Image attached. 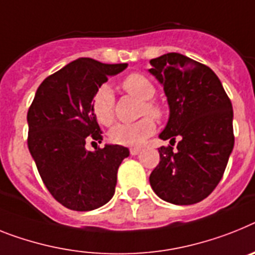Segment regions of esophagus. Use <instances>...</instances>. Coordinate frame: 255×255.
I'll return each instance as SVG.
<instances>
[{"label": "esophagus", "instance_id": "34e87169", "mask_svg": "<svg viewBox=\"0 0 255 255\" xmlns=\"http://www.w3.org/2000/svg\"><path fill=\"white\" fill-rule=\"evenodd\" d=\"M140 151H141L140 147H132L131 150H129V153H131V155H137Z\"/></svg>", "mask_w": 255, "mask_h": 255}]
</instances>
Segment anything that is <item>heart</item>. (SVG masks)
I'll use <instances>...</instances> for the list:
<instances>
[{"instance_id": "1", "label": "heart", "mask_w": 255, "mask_h": 255, "mask_svg": "<svg viewBox=\"0 0 255 255\" xmlns=\"http://www.w3.org/2000/svg\"><path fill=\"white\" fill-rule=\"evenodd\" d=\"M122 88L128 95L141 101L138 114L150 117L141 118L133 123L117 124L109 132V138L117 145L138 146L155 131V123L151 117L160 119L164 114L163 108L153 100L155 96V87L144 75L138 72L129 74L122 81ZM114 106L115 100L113 92L108 85H102L96 92L92 102V110L98 123H101L102 126H110L114 122Z\"/></svg>"}]
</instances>
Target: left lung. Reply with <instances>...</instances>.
<instances>
[{
  "instance_id": "8db88e82",
  "label": "left lung",
  "mask_w": 255,
  "mask_h": 255,
  "mask_svg": "<svg viewBox=\"0 0 255 255\" xmlns=\"http://www.w3.org/2000/svg\"><path fill=\"white\" fill-rule=\"evenodd\" d=\"M150 65L170 105L159 137L171 145L158 149L159 163L149 181L163 201L197 204L217 188L228 163L235 144L232 104L215 72L200 62L167 53Z\"/></svg>"
}]
</instances>
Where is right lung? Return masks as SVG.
Here are the masks:
<instances>
[{
	"label": "right lung",
	"mask_w": 255,
	"mask_h": 255,
	"mask_svg": "<svg viewBox=\"0 0 255 255\" xmlns=\"http://www.w3.org/2000/svg\"><path fill=\"white\" fill-rule=\"evenodd\" d=\"M126 67L76 59L42 81L28 109L29 153L45 187L70 210H95L114 196L118 168L129 150L106 145L88 151L85 142L102 140L92 110L96 92Z\"/></svg>",
	"instance_id": "add662e5"
}]
</instances>
